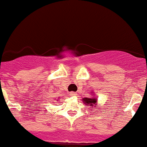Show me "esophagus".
I'll use <instances>...</instances> for the list:
<instances>
[{"label":"esophagus","instance_id":"esophagus-1","mask_svg":"<svg viewBox=\"0 0 147 147\" xmlns=\"http://www.w3.org/2000/svg\"><path fill=\"white\" fill-rule=\"evenodd\" d=\"M70 96H76V95H77V93H76L75 92H70Z\"/></svg>","mask_w":147,"mask_h":147}]
</instances>
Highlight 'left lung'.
<instances>
[{"mask_svg":"<svg viewBox=\"0 0 147 147\" xmlns=\"http://www.w3.org/2000/svg\"><path fill=\"white\" fill-rule=\"evenodd\" d=\"M83 100L84 101V102L86 103V105H91V106L93 107V104H96L97 99L94 98H83ZM92 109H93V108H92Z\"/></svg>","mask_w":147,"mask_h":147,"instance_id":"1","label":"left lung"}]
</instances>
